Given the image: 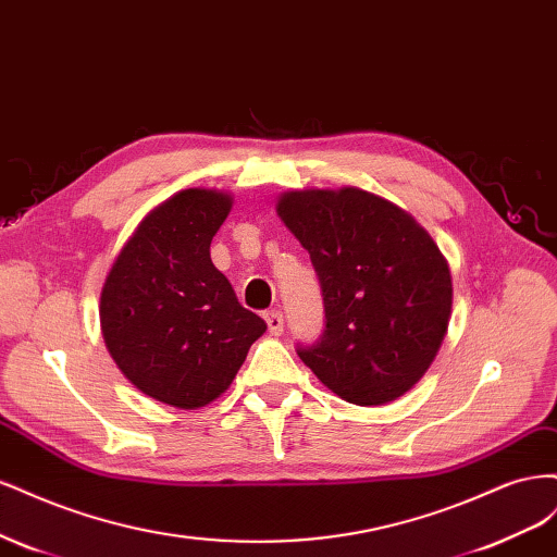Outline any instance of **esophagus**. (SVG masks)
I'll list each match as a JSON object with an SVG mask.
<instances>
[{"mask_svg":"<svg viewBox=\"0 0 557 557\" xmlns=\"http://www.w3.org/2000/svg\"><path fill=\"white\" fill-rule=\"evenodd\" d=\"M264 320H267L269 334H272V336H278L283 332V313L281 311H267Z\"/></svg>","mask_w":557,"mask_h":557,"instance_id":"esophagus-1","label":"esophagus"}]
</instances>
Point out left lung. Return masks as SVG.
Here are the masks:
<instances>
[{
  "label": "left lung",
  "instance_id": "8db88e82",
  "mask_svg": "<svg viewBox=\"0 0 557 557\" xmlns=\"http://www.w3.org/2000/svg\"><path fill=\"white\" fill-rule=\"evenodd\" d=\"M276 211L309 250L325 330L297 356L358 407L401 397L423 379L448 330L450 269L393 201L360 188L293 190Z\"/></svg>",
  "mask_w": 557,
  "mask_h": 557
}]
</instances>
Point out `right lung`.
Segmentation results:
<instances>
[{
  "label": "right lung",
  "mask_w": 557,
  "mask_h": 557,
  "mask_svg": "<svg viewBox=\"0 0 557 557\" xmlns=\"http://www.w3.org/2000/svg\"><path fill=\"white\" fill-rule=\"evenodd\" d=\"M230 209V195L201 188L162 201L117 252L99 299L117 369L178 409L221 397L267 330L211 262V239Z\"/></svg>",
  "instance_id": "right-lung-1"
}]
</instances>
